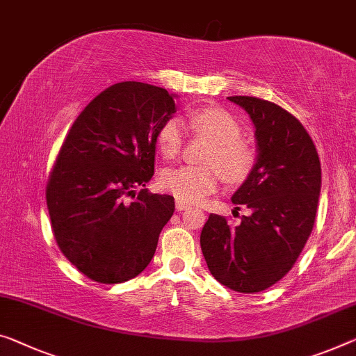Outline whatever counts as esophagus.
Here are the masks:
<instances>
[{"label":"esophagus","mask_w":356,"mask_h":356,"mask_svg":"<svg viewBox=\"0 0 356 356\" xmlns=\"http://www.w3.org/2000/svg\"><path fill=\"white\" fill-rule=\"evenodd\" d=\"M175 209H177V211H183V210H188L189 209V204H186V202L183 200H178L175 202Z\"/></svg>","instance_id":"1"}]
</instances>
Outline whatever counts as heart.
I'll list each match as a JSON object with an SVG mask.
<instances>
[{
  "label": "heart",
  "instance_id": "heart-1",
  "mask_svg": "<svg viewBox=\"0 0 356 356\" xmlns=\"http://www.w3.org/2000/svg\"><path fill=\"white\" fill-rule=\"evenodd\" d=\"M189 122L197 132L211 140L205 156L209 165H181L167 168L161 177L162 188L178 200L197 202L213 193L224 177L229 181H242L253 172L258 152L242 138L243 129L227 109L220 106L197 108L189 114ZM157 145L167 159L179 154L183 146L181 124L168 119L157 132Z\"/></svg>",
  "mask_w": 356,
  "mask_h": 356
}]
</instances>
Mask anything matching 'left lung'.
<instances>
[{
	"instance_id": "left-lung-1",
	"label": "left lung",
	"mask_w": 356,
	"mask_h": 356,
	"mask_svg": "<svg viewBox=\"0 0 356 356\" xmlns=\"http://www.w3.org/2000/svg\"><path fill=\"white\" fill-rule=\"evenodd\" d=\"M250 114L258 162L235 191L232 204L251 215L232 226L211 215L200 247L211 275L238 293H259L291 270L312 234L321 188L316 147L299 119L256 97H229Z\"/></svg>"
}]
</instances>
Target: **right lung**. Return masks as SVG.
<instances>
[{"instance_id":"right-lung-1","label":"right lung","mask_w":356,"mask_h":356,"mask_svg":"<svg viewBox=\"0 0 356 356\" xmlns=\"http://www.w3.org/2000/svg\"><path fill=\"white\" fill-rule=\"evenodd\" d=\"M173 113V95L162 87L114 84L81 111L60 146L46 188L52 232L90 280L127 282L156 253L175 200L135 191L154 175L157 132Z\"/></svg>"}]
</instances>
